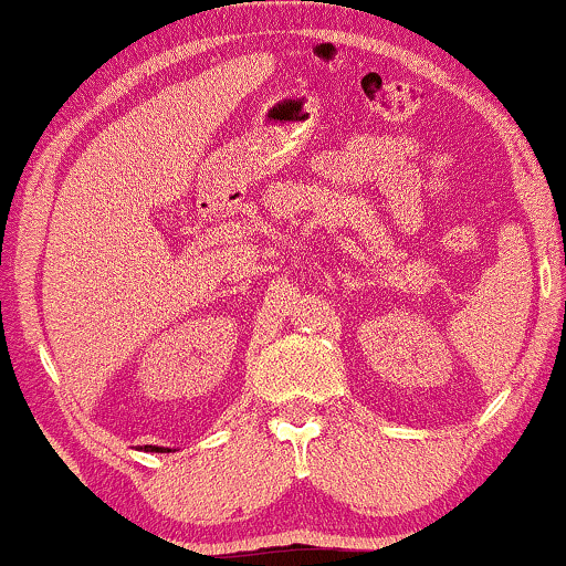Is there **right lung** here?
<instances>
[{
    "label": "right lung",
    "mask_w": 566,
    "mask_h": 566,
    "mask_svg": "<svg viewBox=\"0 0 566 566\" xmlns=\"http://www.w3.org/2000/svg\"><path fill=\"white\" fill-rule=\"evenodd\" d=\"M145 448L153 453H171V448H160V446H145Z\"/></svg>",
    "instance_id": "1"
}]
</instances>
